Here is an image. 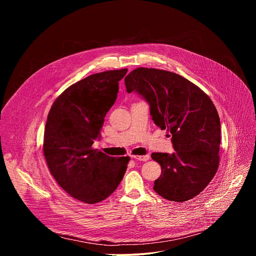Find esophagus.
<instances>
[{
  "instance_id": "esophagus-1",
  "label": "esophagus",
  "mask_w": 256,
  "mask_h": 256,
  "mask_svg": "<svg viewBox=\"0 0 256 256\" xmlns=\"http://www.w3.org/2000/svg\"><path fill=\"white\" fill-rule=\"evenodd\" d=\"M132 158H134L136 160H138V161L146 162V161H148L150 159V156L149 155H144V156H134V155H132Z\"/></svg>"
}]
</instances>
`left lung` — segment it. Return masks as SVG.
Listing matches in <instances>:
<instances>
[{"instance_id":"8db88e82","label":"left lung","mask_w":256,"mask_h":256,"mask_svg":"<svg viewBox=\"0 0 256 256\" xmlns=\"http://www.w3.org/2000/svg\"><path fill=\"white\" fill-rule=\"evenodd\" d=\"M128 93L140 95L150 105L156 126L172 136V154L153 153L161 165L154 190L170 202H186L200 194L220 163L221 122L210 97L175 72L138 68L124 78Z\"/></svg>"}]
</instances>
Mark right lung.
<instances>
[{
  "label": "right lung",
  "mask_w": 256,
  "mask_h": 256,
  "mask_svg": "<svg viewBox=\"0 0 256 256\" xmlns=\"http://www.w3.org/2000/svg\"><path fill=\"white\" fill-rule=\"evenodd\" d=\"M126 72L128 68L97 72L70 85L48 116L44 154L48 169L66 194L86 204L110 196L126 171L130 157H110L92 148Z\"/></svg>",
  "instance_id": "1"
}]
</instances>
